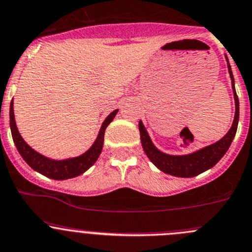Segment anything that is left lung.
Listing matches in <instances>:
<instances>
[{
    "label": "left lung",
    "mask_w": 252,
    "mask_h": 252,
    "mask_svg": "<svg viewBox=\"0 0 252 252\" xmlns=\"http://www.w3.org/2000/svg\"><path fill=\"white\" fill-rule=\"evenodd\" d=\"M227 68H229L232 91H234L235 118L230 130L219 142L214 143V144L209 145V147L203 148L200 150H197V152L191 153V154L169 155L160 152L158 148L153 144L147 129L143 126V122L139 121L140 140H142L143 149H144L145 154L150 159V161L157 168L160 169L161 171L169 174V175L179 176V178H192V176L199 175V174L204 173L208 169L213 168L224 157L225 153L227 152L232 139L235 138V134H236L237 130V123H239V99H237L236 91H235L234 76H232L231 67H230L229 63H227Z\"/></svg>",
    "instance_id": "left-lung-1"
}]
</instances>
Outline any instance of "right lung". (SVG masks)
I'll list each match as a JSON object with an SVG mask.
<instances>
[{
  "label": "right lung",
  "mask_w": 252,
  "mask_h": 252,
  "mask_svg": "<svg viewBox=\"0 0 252 252\" xmlns=\"http://www.w3.org/2000/svg\"><path fill=\"white\" fill-rule=\"evenodd\" d=\"M117 113H118V109H115L114 112L110 113L107 118H105L102 126H100L97 139H95L93 145L84 154L76 157V158L64 159V160H53V159L47 158V157H44V155L39 154L36 150L32 149L23 140L20 131H18L17 126H16L15 114H13V99L11 100V104H9V126H11L13 142H15L18 153H20L21 157L25 159V161L31 168L33 169V170L38 171V173H41L42 175L47 176V178H51V179L64 180L81 175V174L88 170L97 161L98 157H99L103 149L105 128L114 119Z\"/></svg>",
  "instance_id": "1"
}]
</instances>
